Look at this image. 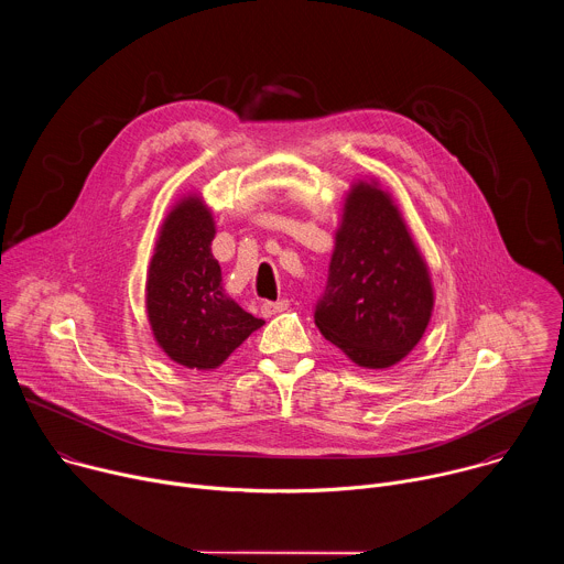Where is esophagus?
<instances>
[{
  "label": "esophagus",
  "mask_w": 564,
  "mask_h": 564,
  "mask_svg": "<svg viewBox=\"0 0 564 564\" xmlns=\"http://www.w3.org/2000/svg\"><path fill=\"white\" fill-rule=\"evenodd\" d=\"M288 307H290V301H285V299H281V301H265V303L261 305L263 314H268V316L279 314V312H285Z\"/></svg>",
  "instance_id": "1"
}]
</instances>
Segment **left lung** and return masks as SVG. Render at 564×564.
I'll list each match as a JSON object with an SVG mask.
<instances>
[{
  "label": "left lung",
  "mask_w": 564,
  "mask_h": 564,
  "mask_svg": "<svg viewBox=\"0 0 564 564\" xmlns=\"http://www.w3.org/2000/svg\"><path fill=\"white\" fill-rule=\"evenodd\" d=\"M433 312L429 268L392 198L357 183L344 207L314 324L357 366L388 368L422 339Z\"/></svg>",
  "instance_id": "left-lung-1"
}]
</instances>
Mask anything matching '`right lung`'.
Here are the masks:
<instances>
[{
  "label": "right lung",
  "instance_id": "obj_1",
  "mask_svg": "<svg viewBox=\"0 0 564 564\" xmlns=\"http://www.w3.org/2000/svg\"><path fill=\"white\" fill-rule=\"evenodd\" d=\"M214 218L198 196L165 218L147 276V314L158 346L185 368L220 366L265 321L223 290L212 254Z\"/></svg>",
  "mask_w": 564,
  "mask_h": 564
}]
</instances>
